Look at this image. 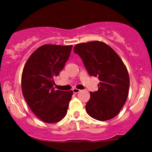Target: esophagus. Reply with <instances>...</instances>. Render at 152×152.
Here are the masks:
<instances>
[{
    "mask_svg": "<svg viewBox=\"0 0 152 152\" xmlns=\"http://www.w3.org/2000/svg\"><path fill=\"white\" fill-rule=\"evenodd\" d=\"M80 91H81V90L78 89V88H73V92H74V94H78V93H79Z\"/></svg>",
    "mask_w": 152,
    "mask_h": 152,
    "instance_id": "34e87169",
    "label": "esophagus"
}]
</instances>
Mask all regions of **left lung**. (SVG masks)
Here are the masks:
<instances>
[{"label":"left lung","instance_id":"obj_1","mask_svg":"<svg viewBox=\"0 0 152 152\" xmlns=\"http://www.w3.org/2000/svg\"><path fill=\"white\" fill-rule=\"evenodd\" d=\"M74 51L81 58L88 74L100 80L98 91L90 92L86 112L99 121L114 118L129 95L130 81L126 66L114 50L102 41L78 43Z\"/></svg>","mask_w":152,"mask_h":152}]
</instances>
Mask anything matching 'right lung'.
<instances>
[{
    "instance_id": "add662e5",
    "label": "right lung",
    "mask_w": 152,
    "mask_h": 152,
    "mask_svg": "<svg viewBox=\"0 0 152 152\" xmlns=\"http://www.w3.org/2000/svg\"><path fill=\"white\" fill-rule=\"evenodd\" d=\"M72 45L46 44L40 46L26 61L21 76V88L31 111L45 123L63 119L73 91L54 90V78L58 76L70 56Z\"/></svg>"
}]
</instances>
